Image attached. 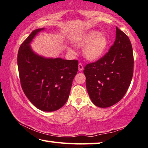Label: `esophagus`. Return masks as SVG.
I'll return each mask as SVG.
<instances>
[{
  "label": "esophagus",
  "mask_w": 148,
  "mask_h": 148,
  "mask_svg": "<svg viewBox=\"0 0 148 148\" xmlns=\"http://www.w3.org/2000/svg\"><path fill=\"white\" fill-rule=\"evenodd\" d=\"M83 65L81 63H79V65H78V71L81 72V71H83Z\"/></svg>",
  "instance_id": "1"
}]
</instances>
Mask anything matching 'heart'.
I'll use <instances>...</instances> for the list:
<instances>
[{"instance_id": "heart-1", "label": "heart", "mask_w": 148, "mask_h": 148, "mask_svg": "<svg viewBox=\"0 0 148 148\" xmlns=\"http://www.w3.org/2000/svg\"><path fill=\"white\" fill-rule=\"evenodd\" d=\"M77 47H83V56L86 60L95 62L103 56L108 45V40L103 34L97 31H91L85 33L77 40L75 43ZM67 51L74 53L71 48H67Z\"/></svg>"}]
</instances>
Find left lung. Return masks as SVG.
Masks as SVG:
<instances>
[{
  "label": "left lung",
  "instance_id": "obj_1",
  "mask_svg": "<svg viewBox=\"0 0 148 148\" xmlns=\"http://www.w3.org/2000/svg\"><path fill=\"white\" fill-rule=\"evenodd\" d=\"M134 62L129 38L116 27V38L108 53L83 71L88 94L95 106L107 108L122 99L132 82Z\"/></svg>",
  "mask_w": 148,
  "mask_h": 148
}]
</instances>
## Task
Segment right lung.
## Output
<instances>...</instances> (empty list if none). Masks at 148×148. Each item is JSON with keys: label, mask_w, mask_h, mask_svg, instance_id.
I'll use <instances>...</instances> for the list:
<instances>
[{"label": "right lung", "mask_w": 148, "mask_h": 148, "mask_svg": "<svg viewBox=\"0 0 148 148\" xmlns=\"http://www.w3.org/2000/svg\"><path fill=\"white\" fill-rule=\"evenodd\" d=\"M43 30L44 28L34 30L22 43L17 63L26 97L40 110L53 112L62 108L68 99L78 61L45 58L34 53L30 43Z\"/></svg>", "instance_id": "right-lung-1"}]
</instances>
